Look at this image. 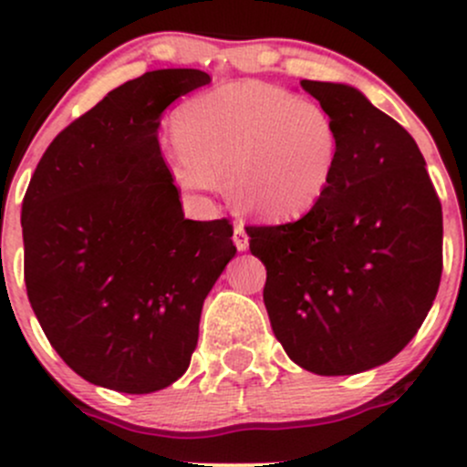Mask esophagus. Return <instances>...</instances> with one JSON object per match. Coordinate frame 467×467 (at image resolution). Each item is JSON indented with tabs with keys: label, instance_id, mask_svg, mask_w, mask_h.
I'll return each instance as SVG.
<instances>
[{
	"label": "esophagus",
	"instance_id": "obj_1",
	"mask_svg": "<svg viewBox=\"0 0 467 467\" xmlns=\"http://www.w3.org/2000/svg\"><path fill=\"white\" fill-rule=\"evenodd\" d=\"M233 241H234V245H237V250H239V252L248 250V233H245L244 223H234Z\"/></svg>",
	"mask_w": 467,
	"mask_h": 467
}]
</instances>
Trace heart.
<instances>
[{"mask_svg":"<svg viewBox=\"0 0 467 467\" xmlns=\"http://www.w3.org/2000/svg\"><path fill=\"white\" fill-rule=\"evenodd\" d=\"M173 133L166 169L180 191L206 195L226 180L234 206L267 222L312 211L340 158V131L323 105L252 80L182 105Z\"/></svg>","mask_w":467,"mask_h":467,"instance_id":"b5f03b06","label":"heart"}]
</instances>
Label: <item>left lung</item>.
<instances>
[{
	"label": "left lung",
	"instance_id": "8db88e82",
	"mask_svg": "<svg viewBox=\"0 0 467 467\" xmlns=\"http://www.w3.org/2000/svg\"><path fill=\"white\" fill-rule=\"evenodd\" d=\"M301 88L340 131L334 182L298 222L245 230L287 356L316 375H353L393 360L431 312L443 267L441 202L410 133L360 89Z\"/></svg>",
	"mask_w": 467,
	"mask_h": 467
}]
</instances>
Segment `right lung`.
<instances>
[{"label":"right lung","instance_id":"right-lung-1","mask_svg":"<svg viewBox=\"0 0 467 467\" xmlns=\"http://www.w3.org/2000/svg\"><path fill=\"white\" fill-rule=\"evenodd\" d=\"M202 69L127 80L67 125L24 203V275L41 329L80 378L155 393L186 373L203 298L237 248L228 219L192 222L160 151V116Z\"/></svg>","mask_w":467,"mask_h":467}]
</instances>
